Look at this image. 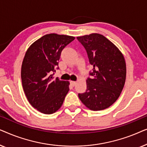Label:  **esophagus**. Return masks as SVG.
Segmentation results:
<instances>
[{
    "mask_svg": "<svg viewBox=\"0 0 147 147\" xmlns=\"http://www.w3.org/2000/svg\"><path fill=\"white\" fill-rule=\"evenodd\" d=\"M70 84H71V86H74L76 84V82H74V81H71V82H70Z\"/></svg>",
    "mask_w": 147,
    "mask_h": 147,
    "instance_id": "obj_1",
    "label": "esophagus"
}]
</instances>
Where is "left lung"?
<instances>
[{
    "label": "left lung",
    "instance_id": "obj_1",
    "mask_svg": "<svg viewBox=\"0 0 147 147\" xmlns=\"http://www.w3.org/2000/svg\"><path fill=\"white\" fill-rule=\"evenodd\" d=\"M77 39L85 47L93 66L92 78L86 80V91L78 96L90 110H104L117 100L124 88L126 76L124 55L101 34L92 33Z\"/></svg>",
    "mask_w": 147,
    "mask_h": 147
}]
</instances>
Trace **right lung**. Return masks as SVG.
I'll return each instance as SVG.
<instances>
[{
  "label": "right lung",
  "instance_id": "add662e5",
  "mask_svg": "<svg viewBox=\"0 0 147 147\" xmlns=\"http://www.w3.org/2000/svg\"><path fill=\"white\" fill-rule=\"evenodd\" d=\"M74 39L73 36L47 34L26 51L21 66L22 85L30 104L41 113L57 112L69 92V82L51 74L55 71L62 50Z\"/></svg>",
  "mask_w": 147,
  "mask_h": 147
}]
</instances>
